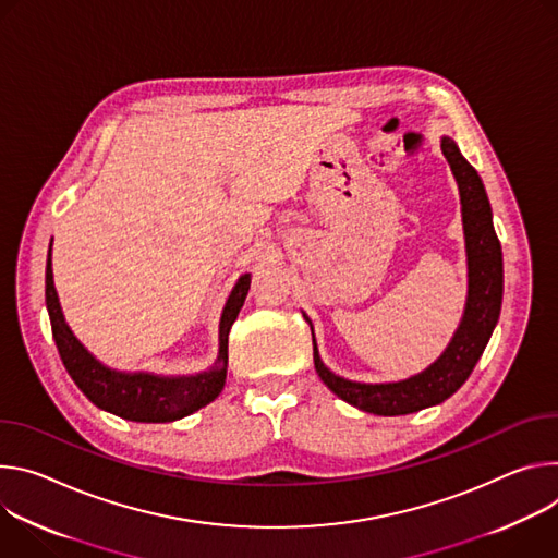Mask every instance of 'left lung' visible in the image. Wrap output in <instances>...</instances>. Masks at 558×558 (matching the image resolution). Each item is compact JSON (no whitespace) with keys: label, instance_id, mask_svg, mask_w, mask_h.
Masks as SVG:
<instances>
[{"label":"left lung","instance_id":"obj_1","mask_svg":"<svg viewBox=\"0 0 558 558\" xmlns=\"http://www.w3.org/2000/svg\"><path fill=\"white\" fill-rule=\"evenodd\" d=\"M441 150L452 168L461 195L465 255H468V301L463 319L444 350L423 373L395 384H359L348 381L324 365L315 345V367L322 381L345 403L379 416H399L423 408L444 403L472 375L494 326L501 315L504 301V253L492 223V208L478 172L461 155L454 140L444 137ZM311 324V319L305 317Z\"/></svg>","mask_w":558,"mask_h":558}]
</instances>
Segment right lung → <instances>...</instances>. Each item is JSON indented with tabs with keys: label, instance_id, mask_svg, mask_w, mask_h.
Segmentation results:
<instances>
[{
	"label": "right lung",
	"instance_id": "right-lung-1",
	"mask_svg": "<svg viewBox=\"0 0 558 558\" xmlns=\"http://www.w3.org/2000/svg\"><path fill=\"white\" fill-rule=\"evenodd\" d=\"M52 245V241H50ZM251 290V275H241L223 305L219 322V354L199 375L161 377L150 373H121L99 363L73 335L52 281V259H46V307L52 339L77 388L101 410L137 423H168L189 416L219 397L228 373V332Z\"/></svg>",
	"mask_w": 558,
	"mask_h": 558
}]
</instances>
